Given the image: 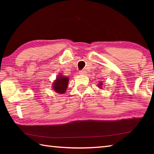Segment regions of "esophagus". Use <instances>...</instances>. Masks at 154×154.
Masks as SVG:
<instances>
[{
	"label": "esophagus",
	"instance_id": "esophagus-1",
	"mask_svg": "<svg viewBox=\"0 0 154 154\" xmlns=\"http://www.w3.org/2000/svg\"><path fill=\"white\" fill-rule=\"evenodd\" d=\"M79 73L80 75H84V74H85V71H84V70H81V71H79Z\"/></svg>",
	"mask_w": 154,
	"mask_h": 154
}]
</instances>
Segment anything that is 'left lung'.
<instances>
[{
	"label": "left lung",
	"mask_w": 154,
	"mask_h": 154,
	"mask_svg": "<svg viewBox=\"0 0 154 154\" xmlns=\"http://www.w3.org/2000/svg\"><path fill=\"white\" fill-rule=\"evenodd\" d=\"M98 85H99V88H102V85H103V83H102V82H100V83Z\"/></svg>",
	"instance_id": "1"
}]
</instances>
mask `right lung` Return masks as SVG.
Wrapping results in <instances>:
<instances>
[{
  "mask_svg": "<svg viewBox=\"0 0 154 154\" xmlns=\"http://www.w3.org/2000/svg\"><path fill=\"white\" fill-rule=\"evenodd\" d=\"M69 82V77L63 76V75H58L56 79L53 83V89L56 93L63 94L67 90V85Z\"/></svg>",
  "mask_w": 154,
  "mask_h": 154,
  "instance_id": "1",
  "label": "right lung"
}]
</instances>
